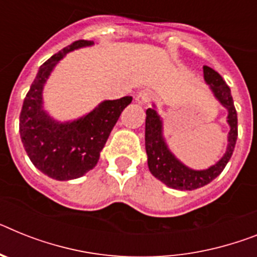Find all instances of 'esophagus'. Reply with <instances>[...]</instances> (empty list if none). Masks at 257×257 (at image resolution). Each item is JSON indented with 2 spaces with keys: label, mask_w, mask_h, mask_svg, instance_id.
<instances>
[{
  "label": "esophagus",
  "mask_w": 257,
  "mask_h": 257,
  "mask_svg": "<svg viewBox=\"0 0 257 257\" xmlns=\"http://www.w3.org/2000/svg\"><path fill=\"white\" fill-rule=\"evenodd\" d=\"M153 99V94L149 90H142V91H140L139 94H137V96H136V102L139 103L140 105H148L149 103L152 102Z\"/></svg>",
  "instance_id": "obj_1"
}]
</instances>
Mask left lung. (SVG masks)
Segmentation results:
<instances>
[{
	"instance_id": "1",
	"label": "left lung",
	"mask_w": 257,
	"mask_h": 257,
	"mask_svg": "<svg viewBox=\"0 0 257 257\" xmlns=\"http://www.w3.org/2000/svg\"><path fill=\"white\" fill-rule=\"evenodd\" d=\"M204 79L209 85L215 99L227 109V124L230 132L227 136V148L215 165L206 170H192L182 163L172 154L163 137V124L154 108L146 109L145 122V148L148 154L149 170L155 178L165 183L167 187L180 191H192L209 184L223 171L231 158L238 137V116L234 107L230 87L226 85L221 75L209 66H204Z\"/></svg>"
}]
</instances>
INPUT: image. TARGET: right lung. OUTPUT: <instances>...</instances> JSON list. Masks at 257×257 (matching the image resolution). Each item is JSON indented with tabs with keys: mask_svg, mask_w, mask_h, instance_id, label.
I'll use <instances>...</instances> for the list:
<instances>
[{
	"mask_svg": "<svg viewBox=\"0 0 257 257\" xmlns=\"http://www.w3.org/2000/svg\"><path fill=\"white\" fill-rule=\"evenodd\" d=\"M92 44L77 40L47 60L39 68L19 116V133L29 158L36 169L56 180L81 178L95 167L112 128L132 102V96L104 100L87 115L66 122L44 111L43 88L52 70L66 53Z\"/></svg>",
	"mask_w": 257,
	"mask_h": 257,
	"instance_id": "obj_1",
	"label": "right lung"
}]
</instances>
